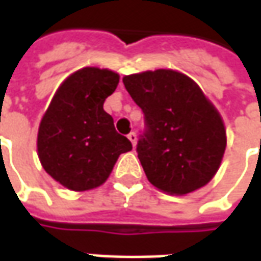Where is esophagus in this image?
Listing matches in <instances>:
<instances>
[{
  "mask_svg": "<svg viewBox=\"0 0 261 261\" xmlns=\"http://www.w3.org/2000/svg\"><path fill=\"white\" fill-rule=\"evenodd\" d=\"M128 137V140L131 141V144H133V147H136V143H137V134L134 133V131H131L130 134L127 136Z\"/></svg>",
  "mask_w": 261,
  "mask_h": 261,
  "instance_id": "34e87169",
  "label": "esophagus"
}]
</instances>
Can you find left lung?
<instances>
[{
  "mask_svg": "<svg viewBox=\"0 0 261 261\" xmlns=\"http://www.w3.org/2000/svg\"><path fill=\"white\" fill-rule=\"evenodd\" d=\"M123 83L144 114L137 153L148 181L177 196L205 186L220 167L226 130L200 87L173 70L133 74Z\"/></svg>",
  "mask_w": 261,
  "mask_h": 261,
  "instance_id": "1",
  "label": "left lung"
}]
</instances>
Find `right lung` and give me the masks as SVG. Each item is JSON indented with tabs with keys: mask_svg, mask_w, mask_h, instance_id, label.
<instances>
[{
	"mask_svg": "<svg viewBox=\"0 0 261 261\" xmlns=\"http://www.w3.org/2000/svg\"><path fill=\"white\" fill-rule=\"evenodd\" d=\"M118 74L86 67L57 90L38 130V157L44 170L64 187L91 190L108 178L118 155L133 148L118 134L104 101L116 91Z\"/></svg>",
	"mask_w": 261,
	"mask_h": 261,
	"instance_id": "obj_1",
	"label": "right lung"
}]
</instances>
